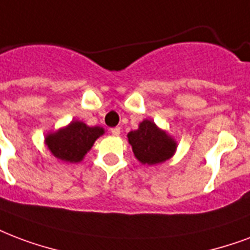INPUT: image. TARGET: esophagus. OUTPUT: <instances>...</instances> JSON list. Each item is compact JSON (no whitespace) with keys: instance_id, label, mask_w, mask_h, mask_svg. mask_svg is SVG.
Masks as SVG:
<instances>
[{"instance_id":"34e87169","label":"esophagus","mask_w":250,"mask_h":250,"mask_svg":"<svg viewBox=\"0 0 250 250\" xmlns=\"http://www.w3.org/2000/svg\"><path fill=\"white\" fill-rule=\"evenodd\" d=\"M111 133L114 136H119L121 135V127H115V128H111Z\"/></svg>"}]
</instances>
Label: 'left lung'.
I'll return each instance as SVG.
<instances>
[{
  "label": "left lung",
  "instance_id": "1",
  "mask_svg": "<svg viewBox=\"0 0 250 250\" xmlns=\"http://www.w3.org/2000/svg\"><path fill=\"white\" fill-rule=\"evenodd\" d=\"M132 152L143 165H157L165 163L176 153L177 142L153 121L144 119L139 128L127 135Z\"/></svg>",
  "mask_w": 250,
  "mask_h": 250
}]
</instances>
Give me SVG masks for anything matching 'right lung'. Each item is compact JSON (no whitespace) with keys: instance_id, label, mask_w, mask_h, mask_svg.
<instances>
[{"instance_id":"obj_1","label":"right lung","mask_w":250,"mask_h":250,"mask_svg":"<svg viewBox=\"0 0 250 250\" xmlns=\"http://www.w3.org/2000/svg\"><path fill=\"white\" fill-rule=\"evenodd\" d=\"M102 127H90L81 121H72L68 125L45 135L44 143L56 159L64 163H81L97 139L102 136Z\"/></svg>"}]
</instances>
